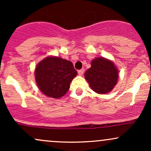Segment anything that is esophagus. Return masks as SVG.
I'll use <instances>...</instances> for the list:
<instances>
[{
    "mask_svg": "<svg viewBox=\"0 0 151 151\" xmlns=\"http://www.w3.org/2000/svg\"><path fill=\"white\" fill-rule=\"evenodd\" d=\"M84 69H81V70H78V74H79V75H82L83 74H84Z\"/></svg>",
    "mask_w": 151,
    "mask_h": 151,
    "instance_id": "obj_1",
    "label": "esophagus"
}]
</instances>
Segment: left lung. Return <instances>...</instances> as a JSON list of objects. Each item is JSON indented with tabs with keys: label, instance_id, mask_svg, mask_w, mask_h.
I'll list each match as a JSON object with an SVG mask.
<instances>
[{
	"label": "left lung",
	"instance_id": "1",
	"mask_svg": "<svg viewBox=\"0 0 151 151\" xmlns=\"http://www.w3.org/2000/svg\"><path fill=\"white\" fill-rule=\"evenodd\" d=\"M84 77L90 87L98 93H106L117 84L119 71L110 60L103 58L94 59Z\"/></svg>",
	"mask_w": 151,
	"mask_h": 151
}]
</instances>
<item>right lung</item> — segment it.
<instances>
[{
  "instance_id": "add662e5",
  "label": "right lung",
  "mask_w": 151,
  "mask_h": 151,
  "mask_svg": "<svg viewBox=\"0 0 151 151\" xmlns=\"http://www.w3.org/2000/svg\"><path fill=\"white\" fill-rule=\"evenodd\" d=\"M77 70L72 62L58 57H47L37 65L35 72L37 86L49 97L59 99L70 89Z\"/></svg>"
}]
</instances>
